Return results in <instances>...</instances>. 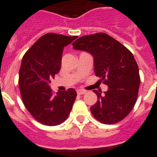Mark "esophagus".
<instances>
[{
    "label": "esophagus",
    "instance_id": "obj_1",
    "mask_svg": "<svg viewBox=\"0 0 157 157\" xmlns=\"http://www.w3.org/2000/svg\"><path fill=\"white\" fill-rule=\"evenodd\" d=\"M86 93V90H77V94H78V95H82V94H83Z\"/></svg>",
    "mask_w": 157,
    "mask_h": 157
}]
</instances>
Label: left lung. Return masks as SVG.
Listing matches in <instances>:
<instances>
[{
	"mask_svg": "<svg viewBox=\"0 0 157 157\" xmlns=\"http://www.w3.org/2000/svg\"><path fill=\"white\" fill-rule=\"evenodd\" d=\"M72 46L92 55L95 75L108 86L104 94L94 90L98 95L97 103L90 107L94 117L106 124L121 121L134 107L139 92V67L133 54L104 33L82 36Z\"/></svg>",
	"mask_w": 157,
	"mask_h": 157,
	"instance_id": "1",
	"label": "left lung"
}]
</instances>
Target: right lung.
Returning a JSON list of instances; mask_svg holds the SVG:
<instances>
[{
  "instance_id": "1",
  "label": "right lung",
  "mask_w": 157,
  "mask_h": 157,
  "mask_svg": "<svg viewBox=\"0 0 157 157\" xmlns=\"http://www.w3.org/2000/svg\"><path fill=\"white\" fill-rule=\"evenodd\" d=\"M77 37L46 33L22 58L18 82L22 102L35 120L44 125L55 126L64 122L76 99L73 88L54 95L50 83L60 71L63 49Z\"/></svg>"
}]
</instances>
